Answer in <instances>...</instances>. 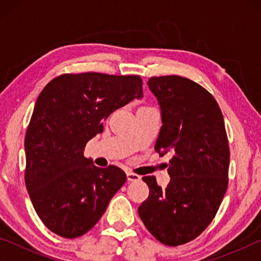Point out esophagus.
Wrapping results in <instances>:
<instances>
[{
	"label": "esophagus",
	"instance_id": "esophagus-1",
	"mask_svg": "<svg viewBox=\"0 0 261 261\" xmlns=\"http://www.w3.org/2000/svg\"><path fill=\"white\" fill-rule=\"evenodd\" d=\"M126 178L129 182H136V180H139L140 179V176L137 175V174H134L131 173V171H127L126 173Z\"/></svg>",
	"mask_w": 261,
	"mask_h": 261
}]
</instances>
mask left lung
<instances>
[{
    "label": "left lung",
    "instance_id": "obj_1",
    "mask_svg": "<svg viewBox=\"0 0 261 261\" xmlns=\"http://www.w3.org/2000/svg\"><path fill=\"white\" fill-rule=\"evenodd\" d=\"M148 88L158 99L162 126L154 148L169 151L165 189L145 176L147 199L138 207L145 227L162 244L194 240L214 219L228 187L229 144L223 115L210 92L179 76L152 77Z\"/></svg>",
    "mask_w": 261,
    "mask_h": 261
}]
</instances>
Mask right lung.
<instances>
[{"mask_svg":"<svg viewBox=\"0 0 261 261\" xmlns=\"http://www.w3.org/2000/svg\"><path fill=\"white\" fill-rule=\"evenodd\" d=\"M139 76L62 74L41 91L25 136V183L43 224L56 235L86 233L125 183L121 168L84 156L115 110L143 98Z\"/></svg>","mask_w":261,"mask_h":261,"instance_id":"add662e5","label":"right lung"}]
</instances>
